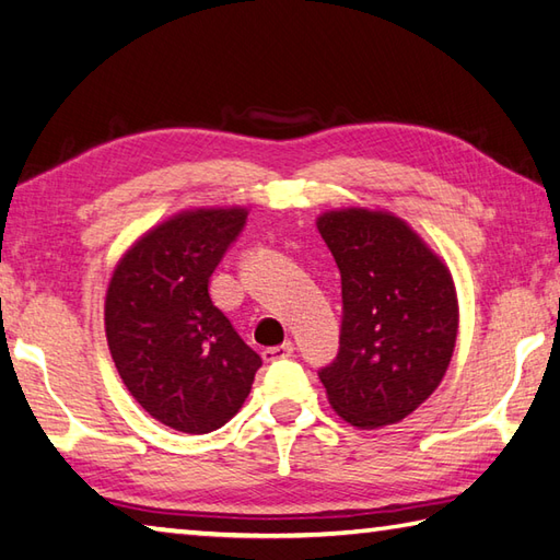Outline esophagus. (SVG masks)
I'll list each match as a JSON object with an SVG mask.
<instances>
[{
    "label": "esophagus",
    "instance_id": "obj_1",
    "mask_svg": "<svg viewBox=\"0 0 560 560\" xmlns=\"http://www.w3.org/2000/svg\"><path fill=\"white\" fill-rule=\"evenodd\" d=\"M261 357H265V361H277V359L293 357V342H283V345H277V347H267L265 352H261Z\"/></svg>",
    "mask_w": 560,
    "mask_h": 560
}]
</instances>
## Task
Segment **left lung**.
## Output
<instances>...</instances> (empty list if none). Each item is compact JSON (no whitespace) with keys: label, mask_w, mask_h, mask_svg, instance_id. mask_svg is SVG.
I'll return each mask as SVG.
<instances>
[{"label":"left lung","mask_w":560,"mask_h":560,"mask_svg":"<svg viewBox=\"0 0 560 560\" xmlns=\"http://www.w3.org/2000/svg\"><path fill=\"white\" fill-rule=\"evenodd\" d=\"M342 277L339 352L320 381L359 430L396 424L432 396L452 361L458 301L452 271L388 211L337 208L317 218Z\"/></svg>","instance_id":"obj_1"}]
</instances>
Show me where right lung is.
<instances>
[{
	"instance_id": "right-lung-1",
	"label": "right lung",
	"mask_w": 560,
	"mask_h": 560,
	"mask_svg": "<svg viewBox=\"0 0 560 560\" xmlns=\"http://www.w3.org/2000/svg\"><path fill=\"white\" fill-rule=\"evenodd\" d=\"M247 208H189L140 235L106 289L104 325L118 376L142 410L186 434L243 408L261 359L215 308L208 281Z\"/></svg>"
}]
</instances>
